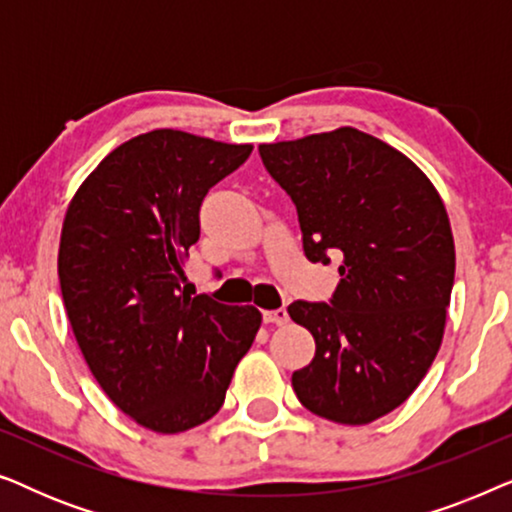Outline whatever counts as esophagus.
I'll list each match as a JSON object with an SVG mask.
<instances>
[{"instance_id": "esophagus-1", "label": "esophagus", "mask_w": 512, "mask_h": 512, "mask_svg": "<svg viewBox=\"0 0 512 512\" xmlns=\"http://www.w3.org/2000/svg\"><path fill=\"white\" fill-rule=\"evenodd\" d=\"M263 321L265 324H275V326H284L286 321H289V312L284 310V307H279V310H270V312H263Z\"/></svg>"}]
</instances>
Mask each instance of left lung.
<instances>
[{
  "instance_id": "1",
  "label": "left lung",
  "mask_w": 512,
  "mask_h": 512,
  "mask_svg": "<svg viewBox=\"0 0 512 512\" xmlns=\"http://www.w3.org/2000/svg\"><path fill=\"white\" fill-rule=\"evenodd\" d=\"M258 153L296 205L305 256L342 258L331 305H289L317 345L293 391L328 422H375L408 401L443 342L454 284L443 200L408 156L356 128Z\"/></svg>"
}]
</instances>
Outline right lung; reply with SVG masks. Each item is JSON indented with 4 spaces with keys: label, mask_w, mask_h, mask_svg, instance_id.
I'll list each match as a JSON object with an SVG mask.
<instances>
[{
    "label": "right lung",
    "mask_w": 512,
    "mask_h": 512,
    "mask_svg": "<svg viewBox=\"0 0 512 512\" xmlns=\"http://www.w3.org/2000/svg\"><path fill=\"white\" fill-rule=\"evenodd\" d=\"M254 146L160 128L116 146L74 193L58 277L74 338L109 401L156 433L221 410L261 312L181 291L209 188Z\"/></svg>",
    "instance_id": "right-lung-1"
}]
</instances>
